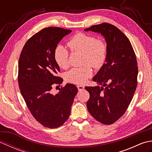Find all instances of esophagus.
<instances>
[{
  "label": "esophagus",
  "mask_w": 152,
  "mask_h": 152,
  "mask_svg": "<svg viewBox=\"0 0 152 152\" xmlns=\"http://www.w3.org/2000/svg\"><path fill=\"white\" fill-rule=\"evenodd\" d=\"M77 88H78V89L79 90V91H83V90H84L85 87L83 86H81V85H78L77 86Z\"/></svg>",
  "instance_id": "1"
}]
</instances>
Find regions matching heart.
Listing matches in <instances>:
<instances>
[{
  "mask_svg": "<svg viewBox=\"0 0 152 152\" xmlns=\"http://www.w3.org/2000/svg\"><path fill=\"white\" fill-rule=\"evenodd\" d=\"M68 46L72 51H79L83 54V62L94 68L101 67L104 63L107 56V46L104 41L96 40L91 35L78 33L68 42ZM56 62L62 69H66L69 64V52L66 48L59 45L55 50ZM93 71L89 64L76 67L66 74V81L82 84L92 76Z\"/></svg>",
  "mask_w": 152,
  "mask_h": 152,
  "instance_id": "obj_1",
  "label": "heart"
}]
</instances>
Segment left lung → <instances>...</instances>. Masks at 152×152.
<instances>
[{
	"label": "left lung",
	"mask_w": 152,
	"mask_h": 152,
	"mask_svg": "<svg viewBox=\"0 0 152 152\" xmlns=\"http://www.w3.org/2000/svg\"><path fill=\"white\" fill-rule=\"evenodd\" d=\"M84 31L101 34L106 42L105 63L93 78L102 86L85 89L90 95L87 102L90 114L101 124L110 125L125 114L133 97L137 86L136 56L129 40L114 25L103 23Z\"/></svg>",
	"instance_id": "obj_1"
}]
</instances>
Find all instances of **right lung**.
I'll return each mask as SVG.
<instances>
[{
  "label": "right lung",
  "instance_id": "right-lung-1",
  "mask_svg": "<svg viewBox=\"0 0 152 152\" xmlns=\"http://www.w3.org/2000/svg\"><path fill=\"white\" fill-rule=\"evenodd\" d=\"M72 31L48 27L33 35L25 43L18 63V83L32 115L44 127L62 125L69 118L78 92L76 86L66 83L53 95V86L63 79L57 76L59 65L54 58L58 43Z\"/></svg>",
  "mask_w": 152,
  "mask_h": 152
}]
</instances>
